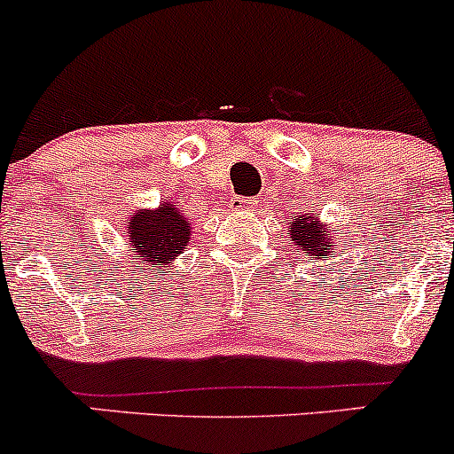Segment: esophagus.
Masks as SVG:
<instances>
[{"label": "esophagus", "mask_w": 454, "mask_h": 454, "mask_svg": "<svg viewBox=\"0 0 454 454\" xmlns=\"http://www.w3.org/2000/svg\"><path fill=\"white\" fill-rule=\"evenodd\" d=\"M233 205H236V207H249L251 200H247V199H236V200H233Z\"/></svg>", "instance_id": "1"}]
</instances>
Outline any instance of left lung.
Instances as JSON below:
<instances>
[{
    "instance_id": "left-lung-1",
    "label": "left lung",
    "mask_w": 454,
    "mask_h": 454,
    "mask_svg": "<svg viewBox=\"0 0 454 454\" xmlns=\"http://www.w3.org/2000/svg\"><path fill=\"white\" fill-rule=\"evenodd\" d=\"M288 231H291V240H295L299 247L303 249V254H315L317 258L319 255H330L334 258V251L336 249V242L332 238V233L325 231L321 227L319 221H315V216H297L295 221L288 223Z\"/></svg>"
}]
</instances>
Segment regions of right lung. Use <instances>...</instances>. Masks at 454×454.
Returning <instances> with one entry per match:
<instances>
[{"instance_id":"right-lung-1","label":"right lung","mask_w":454,"mask_h":454,"mask_svg":"<svg viewBox=\"0 0 454 454\" xmlns=\"http://www.w3.org/2000/svg\"><path fill=\"white\" fill-rule=\"evenodd\" d=\"M129 245L133 251V260L144 266V270L168 264L188 247L190 242V221L185 214L172 203H163V207L139 209L130 216Z\"/></svg>"}]
</instances>
